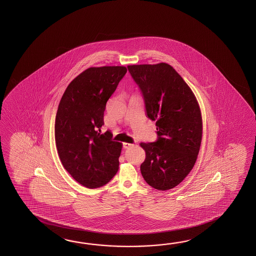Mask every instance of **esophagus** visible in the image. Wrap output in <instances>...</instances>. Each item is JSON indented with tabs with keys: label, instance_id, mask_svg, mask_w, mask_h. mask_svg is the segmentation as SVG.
<instances>
[{
	"label": "esophagus",
	"instance_id": "1",
	"mask_svg": "<svg viewBox=\"0 0 256 256\" xmlns=\"http://www.w3.org/2000/svg\"><path fill=\"white\" fill-rule=\"evenodd\" d=\"M134 144H129V142H124V147L126 148V149H128V148H130V147L134 146Z\"/></svg>",
	"mask_w": 256,
	"mask_h": 256
}]
</instances>
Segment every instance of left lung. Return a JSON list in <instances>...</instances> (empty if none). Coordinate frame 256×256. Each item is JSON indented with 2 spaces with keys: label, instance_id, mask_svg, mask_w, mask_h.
I'll return each mask as SVG.
<instances>
[{
  "label": "left lung",
  "instance_id": "1",
  "mask_svg": "<svg viewBox=\"0 0 256 256\" xmlns=\"http://www.w3.org/2000/svg\"><path fill=\"white\" fill-rule=\"evenodd\" d=\"M127 68L141 88L147 117L156 122L158 136L156 142L140 144L146 151L142 176L156 190H171L196 163L202 140L200 105L190 88L168 64Z\"/></svg>",
  "mask_w": 256,
  "mask_h": 256
}]
</instances>
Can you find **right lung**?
Segmentation results:
<instances>
[{
  "mask_svg": "<svg viewBox=\"0 0 256 256\" xmlns=\"http://www.w3.org/2000/svg\"><path fill=\"white\" fill-rule=\"evenodd\" d=\"M127 72L122 66L88 68L68 84L56 115L54 139L64 168L80 185L107 184L119 169L122 144L100 134L110 97Z\"/></svg>",
  "mask_w": 256,
  "mask_h": 256,
  "instance_id": "obj_1",
  "label": "right lung"
}]
</instances>
